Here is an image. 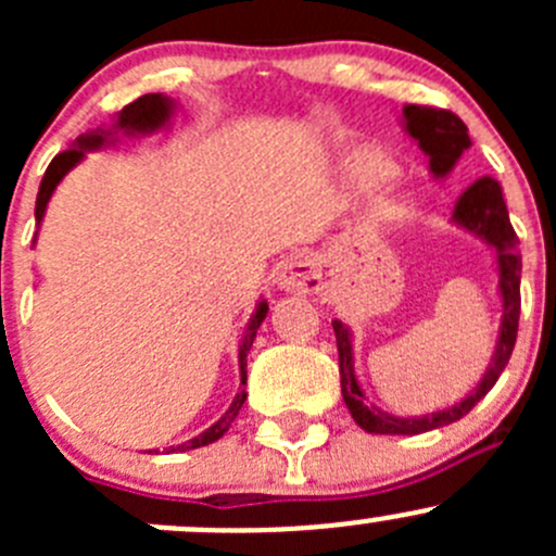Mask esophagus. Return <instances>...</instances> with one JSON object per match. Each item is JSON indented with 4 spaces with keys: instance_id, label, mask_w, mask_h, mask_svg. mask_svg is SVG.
Wrapping results in <instances>:
<instances>
[{
    "instance_id": "34e87169",
    "label": "esophagus",
    "mask_w": 556,
    "mask_h": 556,
    "mask_svg": "<svg viewBox=\"0 0 556 556\" xmlns=\"http://www.w3.org/2000/svg\"><path fill=\"white\" fill-rule=\"evenodd\" d=\"M277 288L293 295H314L323 290V271L317 261L306 255H295L285 261V266L277 274Z\"/></svg>"
}]
</instances>
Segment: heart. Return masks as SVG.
I'll use <instances>...</instances> for the list:
<instances>
[{
    "instance_id": "heart-1",
    "label": "heart",
    "mask_w": 556,
    "mask_h": 556,
    "mask_svg": "<svg viewBox=\"0 0 556 556\" xmlns=\"http://www.w3.org/2000/svg\"><path fill=\"white\" fill-rule=\"evenodd\" d=\"M350 174L363 188H377V185H382L384 179L392 177V166L387 161L377 159V155H363V159L352 161Z\"/></svg>"
}]
</instances>
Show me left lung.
Masks as SVG:
<instances>
[{
    "instance_id": "8db88e82",
    "label": "left lung",
    "mask_w": 556,
    "mask_h": 556,
    "mask_svg": "<svg viewBox=\"0 0 556 556\" xmlns=\"http://www.w3.org/2000/svg\"><path fill=\"white\" fill-rule=\"evenodd\" d=\"M403 128L408 137L419 144L425 155H428L430 174L435 179L450 177L454 166H457L459 155L470 148L468 126L459 121L450 110H433V106H403ZM452 223L463 231L473 233L484 244L495 250L497 263V293H501L503 317L501 330H497L495 355H492L490 368L484 371L481 382L468 392L459 403L450 408H441L433 414H419V417H397V414L384 412V408L368 403L363 395L361 382L355 377V352H352V333L341 319H333L336 346H339V374H341V395H344L346 408H350L352 419L361 425L366 433H382V435H417L428 433V430L444 428V425L463 419L486 392L497 382L503 368L508 366L514 344H517V328H519V282H521V255H519V239L514 233L511 220H508L506 201H503L501 182L492 177H481L465 190L457 199L452 212Z\"/></svg>"
}]
</instances>
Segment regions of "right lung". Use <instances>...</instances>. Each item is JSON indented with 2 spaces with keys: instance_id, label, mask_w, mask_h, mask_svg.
<instances>
[{
  "instance_id": "1",
  "label": "right lung",
  "mask_w": 556,
  "mask_h": 556,
  "mask_svg": "<svg viewBox=\"0 0 556 556\" xmlns=\"http://www.w3.org/2000/svg\"><path fill=\"white\" fill-rule=\"evenodd\" d=\"M174 110H177L174 99L164 97V93H144V97H139L137 102L123 106V110L115 115V123H112L110 128H97V131L80 134V137L75 139V144H72L70 150H64V153H59L53 161H50L48 172H45L42 182H39L37 206H35L37 228H39V223H42L45 210H48V201H50V195H53V190L59 188V182L66 177V174H70L77 164H80L83 159H86V153H91V150H99V148H106V144H112L117 139V134H123V137H137V134L161 131V128L169 126ZM35 242H37V237H35ZM266 314H268V304L261 299L255 304V312H252L250 323H247L244 336H242V344H239V379H242V384H239V392H237V397H233L231 406H228V412L223 414V417L217 419L215 425H210V428H206L204 433H199V435H195V439H190V441H182V444H177V446H169V450H166V452L199 450V446L212 444V441H217V439H220V435L228 433L231 422H233V419H237L239 408H242L244 401H247V392H244V384H247V352H250L252 341H255L257 328H261V323H263V319H266ZM153 452L159 454V450H153Z\"/></svg>"
}]
</instances>
